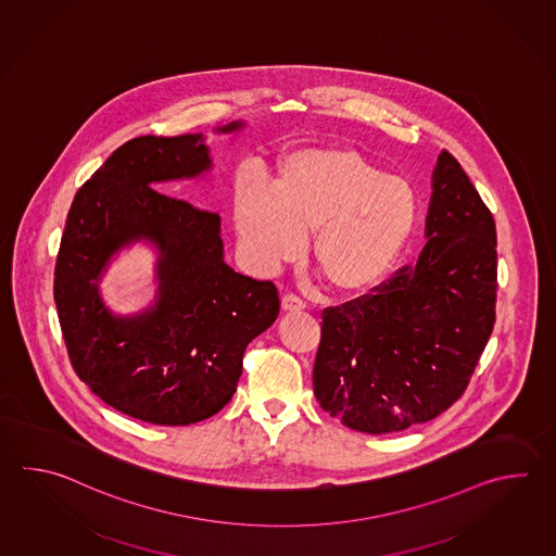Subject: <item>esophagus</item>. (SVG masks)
<instances>
[{
    "instance_id": "1",
    "label": "esophagus",
    "mask_w": 556,
    "mask_h": 556,
    "mask_svg": "<svg viewBox=\"0 0 556 556\" xmlns=\"http://www.w3.org/2000/svg\"><path fill=\"white\" fill-rule=\"evenodd\" d=\"M281 308L285 313H296V311L305 308V303L296 295H285L283 301H281Z\"/></svg>"
}]
</instances>
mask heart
Here are the masks:
<instances>
[{"label":"heart","mask_w":556,"mask_h":556,"mask_svg":"<svg viewBox=\"0 0 556 556\" xmlns=\"http://www.w3.org/2000/svg\"><path fill=\"white\" fill-rule=\"evenodd\" d=\"M421 202L406 176L384 174L356 150L318 147L279 160L267 188L239 178L233 224L253 271L311 257L342 295L372 291L392 271L418 227Z\"/></svg>","instance_id":"heart-1"}]
</instances>
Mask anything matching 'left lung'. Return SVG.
<instances>
[{
  "label": "left lung",
  "instance_id": "obj_1",
  "mask_svg": "<svg viewBox=\"0 0 556 556\" xmlns=\"http://www.w3.org/2000/svg\"><path fill=\"white\" fill-rule=\"evenodd\" d=\"M428 243L372 295L323 311L313 386L320 408L364 433L402 431L462 396L495 325V219L443 150Z\"/></svg>",
  "mask_w": 556,
  "mask_h": 556
}]
</instances>
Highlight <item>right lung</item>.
Segmentation results:
<instances>
[{
	"mask_svg": "<svg viewBox=\"0 0 556 556\" xmlns=\"http://www.w3.org/2000/svg\"><path fill=\"white\" fill-rule=\"evenodd\" d=\"M210 168L202 135L128 140L80 186L59 245L53 296L68 361L104 404L156 426H190L224 408L248 344L279 315L271 281L224 261L219 216L156 190ZM140 238L160 250L157 301L132 318L113 316L98 281L113 253Z\"/></svg>",
	"mask_w": 556,
	"mask_h": 556,
	"instance_id": "add662e5",
	"label": "right lung"
}]
</instances>
